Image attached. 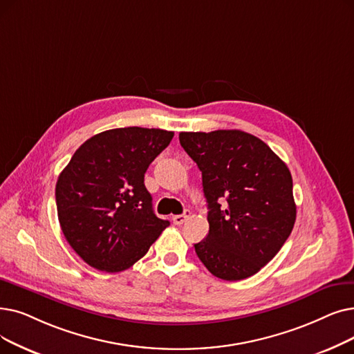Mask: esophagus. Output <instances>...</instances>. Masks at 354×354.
Instances as JSON below:
<instances>
[{
	"label": "esophagus",
	"instance_id": "obj_1",
	"mask_svg": "<svg viewBox=\"0 0 354 354\" xmlns=\"http://www.w3.org/2000/svg\"><path fill=\"white\" fill-rule=\"evenodd\" d=\"M188 217H189V211H187L185 214H178V215H174V217H172V221H174V224L180 225V224L185 223V220H187Z\"/></svg>",
	"mask_w": 354,
	"mask_h": 354
}]
</instances>
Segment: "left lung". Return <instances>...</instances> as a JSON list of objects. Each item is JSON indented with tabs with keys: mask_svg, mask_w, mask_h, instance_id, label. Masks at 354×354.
<instances>
[{
	"mask_svg": "<svg viewBox=\"0 0 354 354\" xmlns=\"http://www.w3.org/2000/svg\"><path fill=\"white\" fill-rule=\"evenodd\" d=\"M179 142L203 174L208 236L195 252L220 279L241 281L281 250L297 218L285 162L240 130L182 131Z\"/></svg>",
	"mask_w": 354,
	"mask_h": 354,
	"instance_id": "obj_1",
	"label": "left lung"
}]
</instances>
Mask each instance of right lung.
Segmentation results:
<instances>
[{"instance_id":"obj_1","label":"right lung","mask_w":354,"mask_h":354,"mask_svg":"<svg viewBox=\"0 0 354 354\" xmlns=\"http://www.w3.org/2000/svg\"><path fill=\"white\" fill-rule=\"evenodd\" d=\"M172 137L174 131L143 127L102 131L59 175L60 228L89 266L109 273L129 269L169 225L153 212L145 174Z\"/></svg>"}]
</instances>
